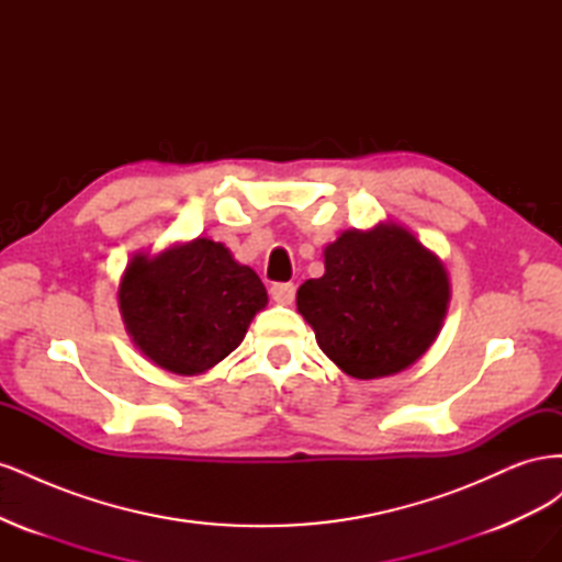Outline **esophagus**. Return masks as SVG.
I'll use <instances>...</instances> for the list:
<instances>
[{"mask_svg":"<svg viewBox=\"0 0 562 562\" xmlns=\"http://www.w3.org/2000/svg\"><path fill=\"white\" fill-rule=\"evenodd\" d=\"M269 295L279 304H291L295 297V285L293 283H271Z\"/></svg>","mask_w":562,"mask_h":562,"instance_id":"esophagus-1","label":"esophagus"}]
</instances>
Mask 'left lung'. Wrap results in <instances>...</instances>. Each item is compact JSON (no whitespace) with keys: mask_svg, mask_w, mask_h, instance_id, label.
Listing matches in <instances>:
<instances>
[{"mask_svg":"<svg viewBox=\"0 0 562 562\" xmlns=\"http://www.w3.org/2000/svg\"><path fill=\"white\" fill-rule=\"evenodd\" d=\"M450 300L446 267L396 225L345 232L326 274L297 291V312L328 359L356 380L413 366L431 347Z\"/></svg>","mask_w":562,"mask_h":562,"instance_id":"obj_1","label":"left lung"}]
</instances>
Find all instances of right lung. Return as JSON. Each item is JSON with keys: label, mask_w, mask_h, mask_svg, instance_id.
Masks as SVG:
<instances>
[{"label": "right lung", "mask_w": 562, "mask_h": 562, "mask_svg": "<svg viewBox=\"0 0 562 562\" xmlns=\"http://www.w3.org/2000/svg\"><path fill=\"white\" fill-rule=\"evenodd\" d=\"M267 304L260 277L211 239L135 255L119 285L126 330L151 363L196 375L229 356Z\"/></svg>", "instance_id": "right-lung-1"}]
</instances>
